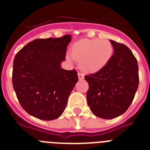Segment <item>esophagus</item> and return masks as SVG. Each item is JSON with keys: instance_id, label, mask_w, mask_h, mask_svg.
I'll use <instances>...</instances> for the list:
<instances>
[{"instance_id": "34e87169", "label": "esophagus", "mask_w": 150, "mask_h": 150, "mask_svg": "<svg viewBox=\"0 0 150 150\" xmlns=\"http://www.w3.org/2000/svg\"><path fill=\"white\" fill-rule=\"evenodd\" d=\"M78 77H79V79H82L84 78V74H83V73L81 72H79L78 73Z\"/></svg>"}]
</instances>
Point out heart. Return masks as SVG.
I'll use <instances>...</instances> for the list:
<instances>
[{"instance_id":"1","label":"heart","mask_w":150,"mask_h":150,"mask_svg":"<svg viewBox=\"0 0 150 150\" xmlns=\"http://www.w3.org/2000/svg\"><path fill=\"white\" fill-rule=\"evenodd\" d=\"M113 54L110 41L106 39L83 40L73 45L71 55L83 70L96 72L105 67Z\"/></svg>"}]
</instances>
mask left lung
<instances>
[{"label": "left lung", "mask_w": 150, "mask_h": 150, "mask_svg": "<svg viewBox=\"0 0 150 150\" xmlns=\"http://www.w3.org/2000/svg\"><path fill=\"white\" fill-rule=\"evenodd\" d=\"M114 54L107 65L88 74L87 102L93 114L102 119H113L130 107L139 84L138 64L128 47L110 40Z\"/></svg>", "instance_id": "left-lung-1"}]
</instances>
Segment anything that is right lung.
Here are the masks:
<instances>
[{"mask_svg":"<svg viewBox=\"0 0 150 150\" xmlns=\"http://www.w3.org/2000/svg\"><path fill=\"white\" fill-rule=\"evenodd\" d=\"M71 36L36 39L20 50L13 60V88L22 107L30 116L52 120L63 113L78 81L76 70L61 67Z\"/></svg>","mask_w":150,"mask_h":150,"instance_id":"add662e5","label":"right lung"}]
</instances>
